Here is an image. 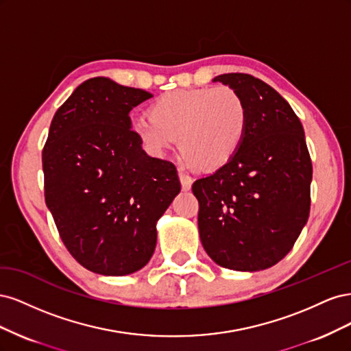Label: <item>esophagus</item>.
I'll list each match as a JSON object with an SVG mask.
<instances>
[{"label": "esophagus", "mask_w": 351, "mask_h": 351, "mask_svg": "<svg viewBox=\"0 0 351 351\" xmlns=\"http://www.w3.org/2000/svg\"><path fill=\"white\" fill-rule=\"evenodd\" d=\"M178 178H180V183H182V189H183V190H189L190 187H192V183H193L192 177H189V176L184 174L183 171H180V173H178Z\"/></svg>", "instance_id": "34e87169"}]
</instances>
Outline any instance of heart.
Wrapping results in <instances>:
<instances>
[{"label":"heart","mask_w":351,"mask_h":351,"mask_svg":"<svg viewBox=\"0 0 351 351\" xmlns=\"http://www.w3.org/2000/svg\"><path fill=\"white\" fill-rule=\"evenodd\" d=\"M247 129V105L228 86L169 90L151 104L149 117L132 121V132L147 152L162 155L178 141L184 164L206 171L232 161Z\"/></svg>","instance_id":"b5f03b06"}]
</instances>
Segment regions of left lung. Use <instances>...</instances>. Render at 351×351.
<instances>
[{
    "label": "left lung",
    "mask_w": 351,
    "mask_h": 351,
    "mask_svg": "<svg viewBox=\"0 0 351 351\" xmlns=\"http://www.w3.org/2000/svg\"><path fill=\"white\" fill-rule=\"evenodd\" d=\"M237 90L249 129L226 167L192 186L199 200V236L222 268L254 272L289 253L311 210L312 161L303 125L281 95L243 73L217 76Z\"/></svg>",
    "instance_id": "obj_1"
}]
</instances>
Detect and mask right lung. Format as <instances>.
<instances>
[{
    "instance_id": "right-lung-1",
    "label": "right lung",
    "mask_w": 351,
    "mask_h": 351,
    "mask_svg": "<svg viewBox=\"0 0 351 351\" xmlns=\"http://www.w3.org/2000/svg\"><path fill=\"white\" fill-rule=\"evenodd\" d=\"M149 98L93 77L51 121L42 152L47 206L71 256L95 274L142 269L156 246V222L182 189L176 167L147 155L132 132L130 111Z\"/></svg>"
}]
</instances>
